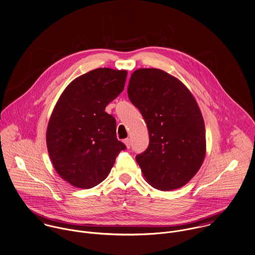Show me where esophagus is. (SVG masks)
I'll list each match as a JSON object with an SVG mask.
<instances>
[{
  "label": "esophagus",
  "instance_id": "esophagus-1",
  "mask_svg": "<svg viewBox=\"0 0 255 255\" xmlns=\"http://www.w3.org/2000/svg\"><path fill=\"white\" fill-rule=\"evenodd\" d=\"M124 143H125V144H126V146L129 148V147H130V145H131V141H130V139H128V138H127V139H125V140H124Z\"/></svg>",
  "mask_w": 255,
  "mask_h": 255
}]
</instances>
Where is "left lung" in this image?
Returning <instances> with one entry per match:
<instances>
[{
  "label": "left lung",
  "mask_w": 255,
  "mask_h": 255,
  "mask_svg": "<svg viewBox=\"0 0 255 255\" xmlns=\"http://www.w3.org/2000/svg\"><path fill=\"white\" fill-rule=\"evenodd\" d=\"M128 97L145 120L149 143L136 156L145 180L170 191L186 185L200 168L206 149L198 104L179 79L156 68L132 73Z\"/></svg>",
  "instance_id": "8db88e82"
}]
</instances>
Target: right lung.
<instances>
[{"label": "right lung", "instance_id": "obj_1", "mask_svg": "<svg viewBox=\"0 0 255 255\" xmlns=\"http://www.w3.org/2000/svg\"><path fill=\"white\" fill-rule=\"evenodd\" d=\"M126 70L97 68L65 88L51 115L47 147L57 174L90 189L102 183L126 145L116 138V121L106 107L123 91Z\"/></svg>", "mask_w": 255, "mask_h": 255}]
</instances>
